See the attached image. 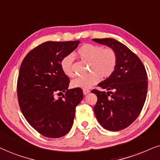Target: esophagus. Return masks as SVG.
<instances>
[{
  "label": "esophagus",
  "instance_id": "34e87169",
  "mask_svg": "<svg viewBox=\"0 0 160 160\" xmlns=\"http://www.w3.org/2000/svg\"><path fill=\"white\" fill-rule=\"evenodd\" d=\"M89 92H90V91H89V89H83V93H84V95H87V94L89 93Z\"/></svg>",
  "mask_w": 160,
  "mask_h": 160
}]
</instances>
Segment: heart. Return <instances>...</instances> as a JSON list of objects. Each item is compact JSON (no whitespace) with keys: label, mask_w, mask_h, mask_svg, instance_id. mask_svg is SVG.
Instances as JSON below:
<instances>
[{"label":"heart","mask_w":160,"mask_h":160,"mask_svg":"<svg viewBox=\"0 0 160 160\" xmlns=\"http://www.w3.org/2000/svg\"><path fill=\"white\" fill-rule=\"evenodd\" d=\"M81 59L90 62L89 75L79 76L72 80L71 86L74 88L89 89L99 82L100 76L108 78L114 72L117 65V54L111 47L103 48L102 46L85 43L77 51ZM74 58L72 54H67L60 61V67L65 75L72 77L74 75Z\"/></svg>","instance_id":"b5f03b06"}]
</instances>
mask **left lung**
<instances>
[{
	"label": "left lung",
	"mask_w": 160,
	"mask_h": 160,
	"mask_svg": "<svg viewBox=\"0 0 160 160\" xmlns=\"http://www.w3.org/2000/svg\"><path fill=\"white\" fill-rule=\"evenodd\" d=\"M92 40L112 48L117 54L114 72L98 84L108 92L92 90L98 97L94 112L102 128L122 130L130 126L141 112L147 95V73L138 57L123 43L113 38Z\"/></svg>",
	"instance_id": "obj_1"
}]
</instances>
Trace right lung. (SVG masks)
Listing matches in <instances>:
<instances>
[{"label":"right lung","mask_w":160,"mask_h":160,"mask_svg":"<svg viewBox=\"0 0 160 160\" xmlns=\"http://www.w3.org/2000/svg\"><path fill=\"white\" fill-rule=\"evenodd\" d=\"M79 43L47 41L28 52L20 65L17 84L19 108L28 123L45 137L66 135L83 99L82 89H68L69 78L60 67L61 60ZM62 92V97L56 98Z\"/></svg>","instance_id":"add662e5"}]
</instances>
